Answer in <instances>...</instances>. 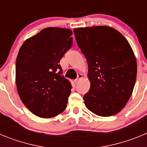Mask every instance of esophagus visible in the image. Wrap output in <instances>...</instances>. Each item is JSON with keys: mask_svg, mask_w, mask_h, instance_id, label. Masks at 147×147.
Here are the masks:
<instances>
[{"mask_svg": "<svg viewBox=\"0 0 147 147\" xmlns=\"http://www.w3.org/2000/svg\"><path fill=\"white\" fill-rule=\"evenodd\" d=\"M82 74H78L76 80H75V83H76V84H77V83L79 82L80 81V80H82Z\"/></svg>", "mask_w": 147, "mask_h": 147, "instance_id": "obj_1", "label": "esophagus"}]
</instances>
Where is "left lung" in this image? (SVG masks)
<instances>
[{
  "label": "left lung",
  "instance_id": "left-lung-1",
  "mask_svg": "<svg viewBox=\"0 0 147 147\" xmlns=\"http://www.w3.org/2000/svg\"><path fill=\"white\" fill-rule=\"evenodd\" d=\"M88 65L89 91L83 99L99 116H111L125 107L136 84L137 62L127 39L106 26L74 29Z\"/></svg>",
  "mask_w": 147,
  "mask_h": 147
}]
</instances>
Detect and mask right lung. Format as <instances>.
Listing matches in <instances>:
<instances>
[{"mask_svg": "<svg viewBox=\"0 0 147 147\" xmlns=\"http://www.w3.org/2000/svg\"><path fill=\"white\" fill-rule=\"evenodd\" d=\"M72 31L49 27L27 39L16 59V85L20 99L41 118H52L65 110L71 84L59 65L72 46Z\"/></svg>", "mask_w": 147, "mask_h": 147, "instance_id": "obj_1", "label": "right lung"}]
</instances>
